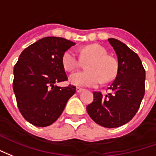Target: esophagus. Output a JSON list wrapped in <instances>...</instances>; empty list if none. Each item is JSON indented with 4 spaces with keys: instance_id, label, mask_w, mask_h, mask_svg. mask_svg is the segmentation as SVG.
Returning a JSON list of instances; mask_svg holds the SVG:
<instances>
[{
    "instance_id": "esophagus-1",
    "label": "esophagus",
    "mask_w": 156,
    "mask_h": 156,
    "mask_svg": "<svg viewBox=\"0 0 156 156\" xmlns=\"http://www.w3.org/2000/svg\"><path fill=\"white\" fill-rule=\"evenodd\" d=\"M83 90H84V89H82V88H80V87H77L76 88V92H78V93H80V92H82Z\"/></svg>"
}]
</instances>
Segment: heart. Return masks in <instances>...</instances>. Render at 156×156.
<instances>
[{"mask_svg": "<svg viewBox=\"0 0 156 156\" xmlns=\"http://www.w3.org/2000/svg\"><path fill=\"white\" fill-rule=\"evenodd\" d=\"M81 56L84 60L90 59L87 64V70L76 71L70 76V82L76 86L95 87L103 81L107 83L114 79L117 72L115 59L108 55L106 50L97 44L86 45L81 49ZM62 65L66 70H76L80 64L76 52L69 49L62 55Z\"/></svg>", "mask_w": 156, "mask_h": 156, "instance_id": "obj_1", "label": "heart"}]
</instances>
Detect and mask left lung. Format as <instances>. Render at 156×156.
I'll use <instances>...</instances> for the list:
<instances>
[{
    "instance_id": "8db88e82",
    "label": "left lung",
    "mask_w": 156,
    "mask_h": 156,
    "mask_svg": "<svg viewBox=\"0 0 156 156\" xmlns=\"http://www.w3.org/2000/svg\"><path fill=\"white\" fill-rule=\"evenodd\" d=\"M118 59L117 73L103 95L95 91L94 101L86 111L95 123L106 128H116L129 122L138 111L145 95V71L138 55L123 42L108 39Z\"/></svg>"
}]
</instances>
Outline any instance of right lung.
<instances>
[{
	"label": "right lung",
	"mask_w": 156,
	"mask_h": 156,
	"mask_svg": "<svg viewBox=\"0 0 156 156\" xmlns=\"http://www.w3.org/2000/svg\"><path fill=\"white\" fill-rule=\"evenodd\" d=\"M74 45L61 37H44L25 49L15 65L13 90L17 106L33 126L54 123L76 93V86L55 85L68 79L61 60Z\"/></svg>",
	"instance_id": "add662e5"
}]
</instances>
